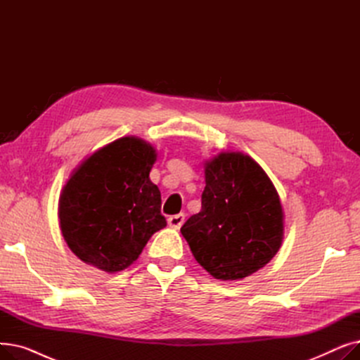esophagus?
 I'll use <instances>...</instances> for the list:
<instances>
[{"mask_svg":"<svg viewBox=\"0 0 360 360\" xmlns=\"http://www.w3.org/2000/svg\"><path fill=\"white\" fill-rule=\"evenodd\" d=\"M184 220H185V216L182 213H179V214H175V216H170L167 219V224L170 226V228L179 229L181 226H182V223H184Z\"/></svg>","mask_w":360,"mask_h":360,"instance_id":"esophagus-1","label":"esophagus"}]
</instances>
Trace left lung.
I'll use <instances>...</instances> for the list:
<instances>
[{
  "mask_svg": "<svg viewBox=\"0 0 360 360\" xmlns=\"http://www.w3.org/2000/svg\"><path fill=\"white\" fill-rule=\"evenodd\" d=\"M201 212L181 228L200 266L219 280L254 274L283 242L280 197L264 169L248 155L226 151L204 166Z\"/></svg>",
  "mask_w": 360,
  "mask_h": 360,
  "instance_id": "left-lung-1",
  "label": "left lung"
}]
</instances>
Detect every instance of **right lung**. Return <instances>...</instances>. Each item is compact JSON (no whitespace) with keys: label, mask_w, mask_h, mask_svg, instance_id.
<instances>
[{"label":"right lung","mask_w":360,"mask_h":360,"mask_svg":"<svg viewBox=\"0 0 360 360\" xmlns=\"http://www.w3.org/2000/svg\"><path fill=\"white\" fill-rule=\"evenodd\" d=\"M155 147L122 137L84 159L63 188L58 219L68 248L108 273L125 270L163 229L160 191L150 181Z\"/></svg>","instance_id":"obj_1"}]
</instances>
